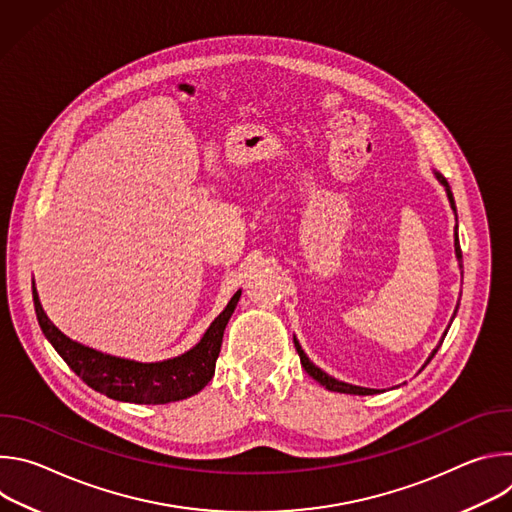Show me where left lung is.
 Here are the masks:
<instances>
[{"mask_svg":"<svg viewBox=\"0 0 512 512\" xmlns=\"http://www.w3.org/2000/svg\"><path fill=\"white\" fill-rule=\"evenodd\" d=\"M437 180H440L444 186H446V192H448V198H450V204H452V208H454V212H456V202H454V196H452V190H450V184H448V180L444 178V176H440L437 174ZM456 221H458V216H456ZM456 257H458V261H460V269H462V249H460V241H458V225H456ZM456 312H458V308H456ZM456 316V314H454ZM448 334V332H446ZM444 334V336H446ZM444 342V340H442ZM442 342H440V346H442ZM294 344H296V350H298V354H300V360H302V367L306 369V373L312 377V379H316L320 385H324L328 391H334V393H348V395H375V393H379L377 389H367V387H356V385H348V383H342V381H336V379H332V377H328L324 371H320L314 362H310V358L306 356V352L302 350V346H300V342L294 338ZM437 346V348H440ZM437 348L431 352V356L427 358V362L435 356V352H437ZM425 362V364H427ZM423 364V367H425Z\"/></svg>","mask_w":512,"mask_h":512,"instance_id":"1","label":"left lung"}]
</instances>
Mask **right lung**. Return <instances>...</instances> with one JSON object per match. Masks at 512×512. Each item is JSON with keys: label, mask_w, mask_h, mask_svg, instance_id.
I'll use <instances>...</instances> for the list:
<instances>
[{"label": "right lung", "mask_w": 512, "mask_h": 512, "mask_svg": "<svg viewBox=\"0 0 512 512\" xmlns=\"http://www.w3.org/2000/svg\"><path fill=\"white\" fill-rule=\"evenodd\" d=\"M38 324L56 352L64 358L91 389L117 401L137 405H162L186 399L202 391L214 375L216 358L221 352L223 334L233 316L241 291L231 298L227 308L210 324L202 340L178 358L164 362H135L97 352L66 338L44 314L36 287L32 285Z\"/></svg>", "instance_id": "1"}]
</instances>
